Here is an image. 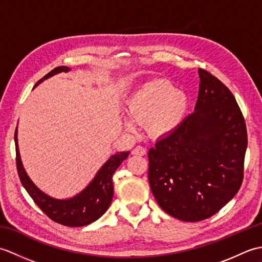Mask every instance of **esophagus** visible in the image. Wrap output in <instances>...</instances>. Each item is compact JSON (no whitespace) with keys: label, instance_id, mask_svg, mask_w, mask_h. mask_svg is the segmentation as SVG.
<instances>
[{"label":"esophagus","instance_id":"obj_1","mask_svg":"<svg viewBox=\"0 0 262 262\" xmlns=\"http://www.w3.org/2000/svg\"><path fill=\"white\" fill-rule=\"evenodd\" d=\"M132 153L134 155H145L146 154V148L141 146V145H138L134 149H133Z\"/></svg>","mask_w":262,"mask_h":262}]
</instances>
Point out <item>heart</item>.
<instances>
[{
  "label": "heart",
  "mask_w": 262,
  "mask_h": 262,
  "mask_svg": "<svg viewBox=\"0 0 262 262\" xmlns=\"http://www.w3.org/2000/svg\"><path fill=\"white\" fill-rule=\"evenodd\" d=\"M188 108V99L171 82L157 79L143 83L132 92L127 100L126 110L130 119L128 128L135 122L145 124L154 136H162L180 126Z\"/></svg>",
  "instance_id": "b5f03b06"
}]
</instances>
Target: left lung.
I'll return each mask as SVG.
<instances>
[{"label":"left lung","mask_w":262,"mask_h":262,"mask_svg":"<svg viewBox=\"0 0 262 262\" xmlns=\"http://www.w3.org/2000/svg\"><path fill=\"white\" fill-rule=\"evenodd\" d=\"M194 111L148 152V181L160 207L183 222L216 214L243 180L246 121L232 92L198 70Z\"/></svg>","instance_id":"left-lung-1"}]
</instances>
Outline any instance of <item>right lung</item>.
<instances>
[{
    "label": "right lung",
    "instance_id": "1",
    "mask_svg": "<svg viewBox=\"0 0 262 262\" xmlns=\"http://www.w3.org/2000/svg\"><path fill=\"white\" fill-rule=\"evenodd\" d=\"M71 71L68 66H58L42 77L39 83L48 77H52L62 72ZM15 152H16V169L22 186L33 199V202L45 213L49 219L56 223L70 227H80L91 224L92 222L100 219L105 210L109 208L114 197L113 176L119 165L128 158L129 152H118L108 159L97 172L92 181L75 196L68 199H57L41 191L27 174L22 164L19 145H18V127L14 135Z\"/></svg>",
    "mask_w": 262,
    "mask_h": 262
}]
</instances>
